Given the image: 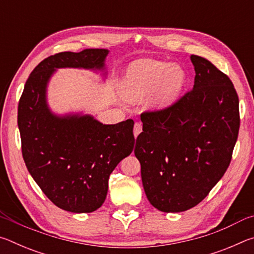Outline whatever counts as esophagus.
I'll list each match as a JSON object with an SVG mask.
<instances>
[{"instance_id": "34e87169", "label": "esophagus", "mask_w": 254, "mask_h": 254, "mask_svg": "<svg viewBox=\"0 0 254 254\" xmlns=\"http://www.w3.org/2000/svg\"><path fill=\"white\" fill-rule=\"evenodd\" d=\"M141 131H142V124H141L140 122H135L134 127H133V133H134V136L136 137L137 135H139Z\"/></svg>"}]
</instances>
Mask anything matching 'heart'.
Returning <instances> with one entry per match:
<instances>
[{
	"mask_svg": "<svg viewBox=\"0 0 254 254\" xmlns=\"http://www.w3.org/2000/svg\"><path fill=\"white\" fill-rule=\"evenodd\" d=\"M186 75L179 66L152 59L133 63L123 80V94L130 100H139L157 89L152 98L153 104L165 105L174 101L182 91Z\"/></svg>",
	"mask_w": 254,
	"mask_h": 254,
	"instance_id": "1",
	"label": "heart"
}]
</instances>
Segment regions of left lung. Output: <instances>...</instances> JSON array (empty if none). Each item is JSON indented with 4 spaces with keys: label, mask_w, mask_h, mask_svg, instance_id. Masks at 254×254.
Returning <instances> with one entry per match:
<instances>
[{
    "label": "left lung",
    "mask_w": 254,
    "mask_h": 254,
    "mask_svg": "<svg viewBox=\"0 0 254 254\" xmlns=\"http://www.w3.org/2000/svg\"><path fill=\"white\" fill-rule=\"evenodd\" d=\"M194 87L166 109L143 112L135 157L148 199L165 213L199 204L229 168L240 128L229 76L191 55Z\"/></svg>",
    "instance_id": "1"
}]
</instances>
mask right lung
<instances>
[{"instance_id":"obj_1","label":"right lung","mask_w":254,"mask_h":254,"mask_svg":"<svg viewBox=\"0 0 254 254\" xmlns=\"http://www.w3.org/2000/svg\"><path fill=\"white\" fill-rule=\"evenodd\" d=\"M107 54V49H85L50 56L30 74L19 101L25 166L44 194L71 213H91L104 203L110 175L134 147V122L103 124L91 115L58 117L47 104V84L58 68L105 69Z\"/></svg>"}]
</instances>
